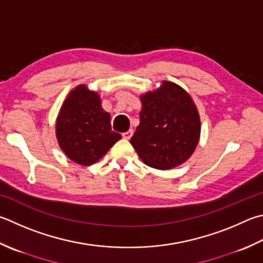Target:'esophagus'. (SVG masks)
<instances>
[{"instance_id":"esophagus-1","label":"esophagus","mask_w":263,"mask_h":263,"mask_svg":"<svg viewBox=\"0 0 263 263\" xmlns=\"http://www.w3.org/2000/svg\"><path fill=\"white\" fill-rule=\"evenodd\" d=\"M122 136H123L124 139L130 140V139H131V137L133 136V130H128V131H126V132H124Z\"/></svg>"}]
</instances>
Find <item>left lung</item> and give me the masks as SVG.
<instances>
[{
  "instance_id": "1",
  "label": "left lung",
  "mask_w": 263,
  "mask_h": 263,
  "mask_svg": "<svg viewBox=\"0 0 263 263\" xmlns=\"http://www.w3.org/2000/svg\"><path fill=\"white\" fill-rule=\"evenodd\" d=\"M140 124L131 145L145 164L170 170L187 161L200 139V116L193 99L179 85L163 80L140 95Z\"/></svg>"
}]
</instances>
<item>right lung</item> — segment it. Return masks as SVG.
<instances>
[{
    "mask_svg": "<svg viewBox=\"0 0 263 263\" xmlns=\"http://www.w3.org/2000/svg\"><path fill=\"white\" fill-rule=\"evenodd\" d=\"M56 138L71 161L87 166L106 155L122 136L111 130L110 115L101 107L100 95L83 84L71 90L62 104Z\"/></svg>",
    "mask_w": 263,
    "mask_h": 263,
    "instance_id": "1",
    "label": "right lung"
}]
</instances>
